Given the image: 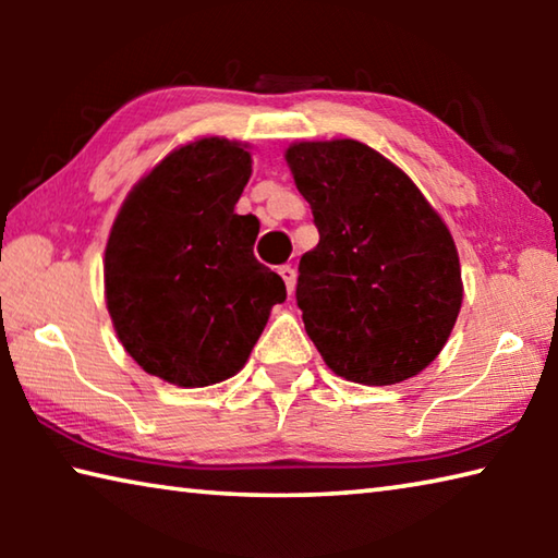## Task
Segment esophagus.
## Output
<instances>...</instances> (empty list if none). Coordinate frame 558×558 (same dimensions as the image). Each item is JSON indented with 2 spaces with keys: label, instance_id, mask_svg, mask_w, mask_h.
<instances>
[{
  "label": "esophagus",
  "instance_id": "obj_1",
  "mask_svg": "<svg viewBox=\"0 0 558 558\" xmlns=\"http://www.w3.org/2000/svg\"><path fill=\"white\" fill-rule=\"evenodd\" d=\"M278 272H280V278H282V282H286V288H288V292H292V290H295V278H298V272H295V268H292V266H280V268H278Z\"/></svg>",
  "mask_w": 558,
  "mask_h": 558
}]
</instances>
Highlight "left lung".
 <instances>
[{
    "mask_svg": "<svg viewBox=\"0 0 558 558\" xmlns=\"http://www.w3.org/2000/svg\"><path fill=\"white\" fill-rule=\"evenodd\" d=\"M286 159L319 231L295 290L310 339L347 381L411 379L446 347L462 305L448 226L399 167L356 140L298 143Z\"/></svg>",
    "mask_w": 558,
    "mask_h": 558,
    "instance_id": "obj_1",
    "label": "left lung"
}]
</instances>
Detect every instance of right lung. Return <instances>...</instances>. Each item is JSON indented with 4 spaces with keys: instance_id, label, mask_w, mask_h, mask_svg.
<instances>
[{
    "instance_id": "right-lung-1",
    "label": "right lung",
    "mask_w": 558,
    "mask_h": 558,
    "mask_svg": "<svg viewBox=\"0 0 558 558\" xmlns=\"http://www.w3.org/2000/svg\"><path fill=\"white\" fill-rule=\"evenodd\" d=\"M245 145L202 137L140 179L106 245V302L147 374L184 389L243 369L286 282L253 256L258 219L235 214Z\"/></svg>"
}]
</instances>
